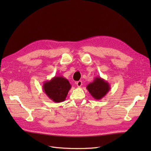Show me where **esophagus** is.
Instances as JSON below:
<instances>
[{
	"mask_svg": "<svg viewBox=\"0 0 151 151\" xmlns=\"http://www.w3.org/2000/svg\"><path fill=\"white\" fill-rule=\"evenodd\" d=\"M76 84L77 86V87H81V86L83 85V82H82L81 81H77L76 83Z\"/></svg>",
	"mask_w": 151,
	"mask_h": 151,
	"instance_id": "34e87169",
	"label": "esophagus"
}]
</instances>
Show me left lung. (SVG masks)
<instances>
[{"instance_id": "obj_1", "label": "left lung", "mask_w": 151, "mask_h": 151, "mask_svg": "<svg viewBox=\"0 0 151 151\" xmlns=\"http://www.w3.org/2000/svg\"><path fill=\"white\" fill-rule=\"evenodd\" d=\"M92 97L96 99H101L109 92L111 88L109 84L101 77H96L93 83L86 87Z\"/></svg>"}]
</instances>
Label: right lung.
<instances>
[{"mask_svg":"<svg viewBox=\"0 0 151 151\" xmlns=\"http://www.w3.org/2000/svg\"><path fill=\"white\" fill-rule=\"evenodd\" d=\"M71 87L69 82L64 77L55 76L51 80L44 82L43 89L52 101L61 103L65 100Z\"/></svg>","mask_w":151,"mask_h":151,"instance_id":"obj_1","label":"right lung"}]
</instances>
